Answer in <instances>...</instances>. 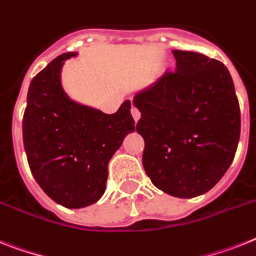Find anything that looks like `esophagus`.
<instances>
[{"instance_id": "obj_1", "label": "esophagus", "mask_w": 256, "mask_h": 256, "mask_svg": "<svg viewBox=\"0 0 256 256\" xmlns=\"http://www.w3.org/2000/svg\"><path fill=\"white\" fill-rule=\"evenodd\" d=\"M132 118H134V121L138 122V120H139V118H140V112H139V110L136 109V108L132 106Z\"/></svg>"}]
</instances>
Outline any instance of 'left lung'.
Segmentation results:
<instances>
[{
	"mask_svg": "<svg viewBox=\"0 0 256 256\" xmlns=\"http://www.w3.org/2000/svg\"><path fill=\"white\" fill-rule=\"evenodd\" d=\"M176 70L134 97L143 167L156 188L192 198L225 175L236 155L240 110L228 68L192 51H172Z\"/></svg>",
	"mask_w": 256,
	"mask_h": 256,
	"instance_id": "obj_1",
	"label": "left lung"
}]
</instances>
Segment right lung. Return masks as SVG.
I'll return each instance as SVG.
<instances>
[{
	"instance_id": "add662e5",
	"label": "right lung",
	"mask_w": 256,
	"mask_h": 256,
	"mask_svg": "<svg viewBox=\"0 0 256 256\" xmlns=\"http://www.w3.org/2000/svg\"><path fill=\"white\" fill-rule=\"evenodd\" d=\"M58 56L31 81L24 114V146L31 174L55 202L78 209L97 202L105 192L108 164L124 138L135 130L126 100L117 113L105 114L70 100Z\"/></svg>"
}]
</instances>
